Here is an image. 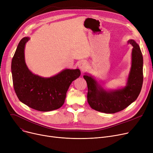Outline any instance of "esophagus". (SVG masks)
Wrapping results in <instances>:
<instances>
[{
    "mask_svg": "<svg viewBox=\"0 0 153 153\" xmlns=\"http://www.w3.org/2000/svg\"><path fill=\"white\" fill-rule=\"evenodd\" d=\"M78 67L82 71H85L87 68V63L86 61H81L78 64Z\"/></svg>",
    "mask_w": 153,
    "mask_h": 153,
    "instance_id": "34e87169",
    "label": "esophagus"
}]
</instances>
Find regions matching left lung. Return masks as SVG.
Instances as JSON below:
<instances>
[{
  "label": "left lung",
  "instance_id": "1",
  "mask_svg": "<svg viewBox=\"0 0 153 153\" xmlns=\"http://www.w3.org/2000/svg\"><path fill=\"white\" fill-rule=\"evenodd\" d=\"M133 47L131 53V67L126 85L115 90H105L93 76H83L88 86L87 101L93 110L105 113H115L123 110L137 99L143 82V58L140 46L133 40H129Z\"/></svg>",
  "mask_w": 153,
  "mask_h": 153
}]
</instances>
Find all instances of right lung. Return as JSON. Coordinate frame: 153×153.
Instances as JSON below:
<instances>
[{
    "label": "right lung",
    "mask_w": 153,
    "mask_h": 153,
    "mask_svg": "<svg viewBox=\"0 0 153 153\" xmlns=\"http://www.w3.org/2000/svg\"><path fill=\"white\" fill-rule=\"evenodd\" d=\"M30 39H22L11 65L13 85L19 100L32 109L50 111L60 108L64 103L72 82L80 76L79 69H65L57 75L43 78L28 70L25 62L24 49Z\"/></svg>",
    "instance_id": "1"
}]
</instances>
